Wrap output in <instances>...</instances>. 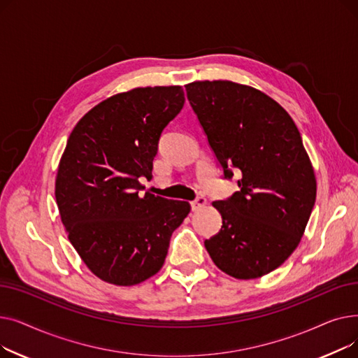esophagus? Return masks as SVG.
I'll list each match as a JSON object with an SVG mask.
<instances>
[{
    "instance_id": "1",
    "label": "esophagus",
    "mask_w": 358,
    "mask_h": 358,
    "mask_svg": "<svg viewBox=\"0 0 358 358\" xmlns=\"http://www.w3.org/2000/svg\"><path fill=\"white\" fill-rule=\"evenodd\" d=\"M206 204V199L203 197V196H199V197H196L192 203H190V206H192V210H199V209H201L203 206Z\"/></svg>"
}]
</instances>
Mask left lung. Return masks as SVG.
Here are the masks:
<instances>
[{"label":"left lung","mask_w":358,"mask_h":358,"mask_svg":"<svg viewBox=\"0 0 358 358\" xmlns=\"http://www.w3.org/2000/svg\"><path fill=\"white\" fill-rule=\"evenodd\" d=\"M223 178L241 174L239 192L213 201L222 228L204 247L227 274L250 280L271 273L303 236L316 180L302 136L277 101L232 81L185 85Z\"/></svg>","instance_id":"1"}]
</instances>
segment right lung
<instances>
[{
  "mask_svg": "<svg viewBox=\"0 0 358 358\" xmlns=\"http://www.w3.org/2000/svg\"><path fill=\"white\" fill-rule=\"evenodd\" d=\"M185 103L178 85L116 94L73 127L61 158L55 197L73 248L99 278L139 285L164 266L187 201L141 194L152 177L158 143Z\"/></svg>",
  "mask_w": 358,
  "mask_h": 358,
  "instance_id": "add662e5",
  "label": "right lung"
}]
</instances>
